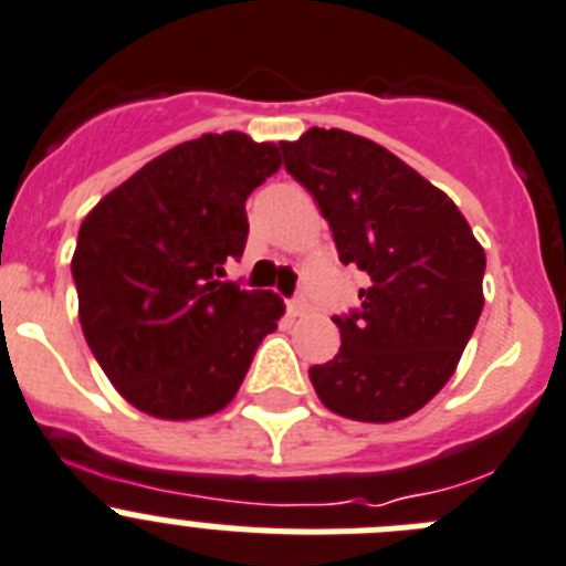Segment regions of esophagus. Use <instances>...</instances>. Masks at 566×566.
<instances>
[{"label": "esophagus", "instance_id": "esophagus-1", "mask_svg": "<svg viewBox=\"0 0 566 566\" xmlns=\"http://www.w3.org/2000/svg\"><path fill=\"white\" fill-rule=\"evenodd\" d=\"M287 310L290 315H302L304 310H307V298H304V293H295L293 298H287Z\"/></svg>", "mask_w": 566, "mask_h": 566}]
</instances>
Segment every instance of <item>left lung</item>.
<instances>
[{
	"mask_svg": "<svg viewBox=\"0 0 566 566\" xmlns=\"http://www.w3.org/2000/svg\"><path fill=\"white\" fill-rule=\"evenodd\" d=\"M279 149L340 262L366 273L358 307L333 315L338 355L310 366L315 395L349 420L415 415L454 375L480 321L485 251L440 188L366 137L310 129Z\"/></svg>",
	"mask_w": 566,
	"mask_h": 566,
	"instance_id": "1",
	"label": "left lung"
}]
</instances>
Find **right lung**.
I'll return each instance as SVG.
<instances>
[{
    "instance_id": "obj_1",
    "label": "right lung",
    "mask_w": 566,
    "mask_h": 566,
    "mask_svg": "<svg viewBox=\"0 0 566 566\" xmlns=\"http://www.w3.org/2000/svg\"><path fill=\"white\" fill-rule=\"evenodd\" d=\"M279 166V146L202 135L146 163L81 222V327L135 409L163 420L226 409L276 329L282 298L226 279V264L245 251V200Z\"/></svg>"
}]
</instances>
